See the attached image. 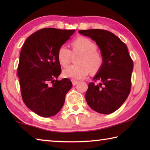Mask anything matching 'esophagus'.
<instances>
[{"instance_id":"obj_1","label":"esophagus","mask_w":150,"mask_h":150,"mask_svg":"<svg viewBox=\"0 0 150 150\" xmlns=\"http://www.w3.org/2000/svg\"><path fill=\"white\" fill-rule=\"evenodd\" d=\"M79 83V81H75V80H72V83H73V85L75 86L77 84V83Z\"/></svg>"}]
</instances>
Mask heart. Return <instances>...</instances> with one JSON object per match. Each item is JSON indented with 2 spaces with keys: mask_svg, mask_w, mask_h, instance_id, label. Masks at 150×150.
I'll use <instances>...</instances> for the list:
<instances>
[{
  "mask_svg": "<svg viewBox=\"0 0 150 150\" xmlns=\"http://www.w3.org/2000/svg\"><path fill=\"white\" fill-rule=\"evenodd\" d=\"M72 51L65 45H62L57 50V57L59 64L66 67L71 62L72 54H79L76 62L63 69V76L71 79H81L88 75L91 71L96 73L101 68L103 63L102 54L96 50V45L89 38L83 36L78 37L71 42Z\"/></svg>",
  "mask_w": 150,
  "mask_h": 150,
  "instance_id": "obj_1",
  "label": "heart"
}]
</instances>
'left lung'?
Returning a JSON list of instances; mask_svg holds the SVG:
<instances>
[{
	"label": "left lung",
	"mask_w": 150,
	"mask_h": 150,
	"mask_svg": "<svg viewBox=\"0 0 150 150\" xmlns=\"http://www.w3.org/2000/svg\"><path fill=\"white\" fill-rule=\"evenodd\" d=\"M79 32L96 42L103 57L102 67L93 78L99 83L88 84L86 101L98 113H112L125 102L130 92L134 64L128 48L118 37L107 30L91 29Z\"/></svg>",
	"instance_id": "1"
}]
</instances>
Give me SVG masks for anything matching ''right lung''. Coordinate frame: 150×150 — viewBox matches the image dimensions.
Returning a JSON list of instances; mask_svg holds the SVG:
<instances>
[{
  "instance_id": "obj_1",
  "label": "right lung",
  "mask_w": 150,
  "mask_h": 150,
  "mask_svg": "<svg viewBox=\"0 0 150 150\" xmlns=\"http://www.w3.org/2000/svg\"><path fill=\"white\" fill-rule=\"evenodd\" d=\"M75 32L43 28L30 35L22 47L18 76L22 100L28 108L43 117L59 112L72 87L69 79L57 80L62 72L57 54Z\"/></svg>"
}]
</instances>
